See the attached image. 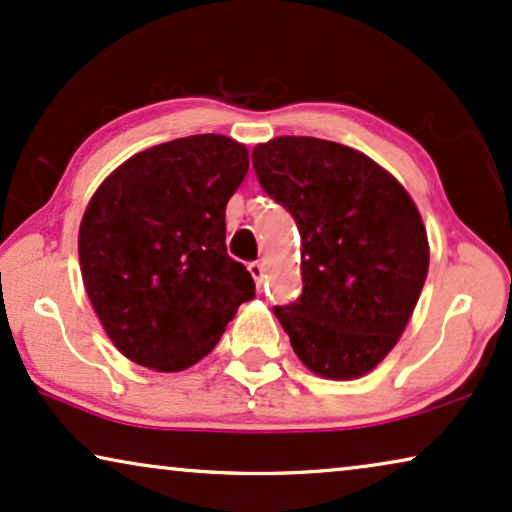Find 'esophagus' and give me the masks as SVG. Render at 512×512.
Returning <instances> with one entry per match:
<instances>
[{
	"label": "esophagus",
	"instance_id": "esophagus-1",
	"mask_svg": "<svg viewBox=\"0 0 512 512\" xmlns=\"http://www.w3.org/2000/svg\"><path fill=\"white\" fill-rule=\"evenodd\" d=\"M249 272H251V277H254L256 286H261V284H263V279H265V268H263V263H249Z\"/></svg>",
	"mask_w": 512,
	"mask_h": 512
}]
</instances>
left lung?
I'll return each mask as SVG.
<instances>
[{"instance_id": "obj_1", "label": "left lung", "mask_w": 512, "mask_h": 512, "mask_svg": "<svg viewBox=\"0 0 512 512\" xmlns=\"http://www.w3.org/2000/svg\"><path fill=\"white\" fill-rule=\"evenodd\" d=\"M251 163L300 230L303 293L275 307L293 352L328 380L370 373L401 338L429 272L415 202L361 151L326 139H270Z\"/></svg>"}]
</instances>
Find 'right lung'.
<instances>
[{"mask_svg":"<svg viewBox=\"0 0 512 512\" xmlns=\"http://www.w3.org/2000/svg\"><path fill=\"white\" fill-rule=\"evenodd\" d=\"M247 170L244 144L181 137L125 160L88 202L83 284L130 361L160 373L193 366L256 296L249 270L226 251V205Z\"/></svg>","mask_w":512,"mask_h":512,"instance_id":"1","label":"right lung"}]
</instances>
